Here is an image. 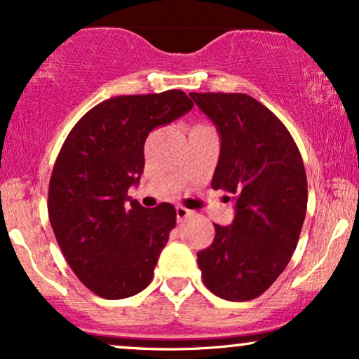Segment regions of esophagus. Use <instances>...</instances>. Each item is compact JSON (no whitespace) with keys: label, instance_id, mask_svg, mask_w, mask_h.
Wrapping results in <instances>:
<instances>
[{"label":"esophagus","instance_id":"esophagus-1","mask_svg":"<svg viewBox=\"0 0 359 359\" xmlns=\"http://www.w3.org/2000/svg\"><path fill=\"white\" fill-rule=\"evenodd\" d=\"M175 212H177V222H184L185 218L192 217V215H194L192 210L185 208V207H182V205H179V207L175 208Z\"/></svg>","mask_w":359,"mask_h":359}]
</instances>
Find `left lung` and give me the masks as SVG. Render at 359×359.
<instances>
[{
    "label": "left lung",
    "mask_w": 359,
    "mask_h": 359,
    "mask_svg": "<svg viewBox=\"0 0 359 359\" xmlns=\"http://www.w3.org/2000/svg\"><path fill=\"white\" fill-rule=\"evenodd\" d=\"M190 97L222 137L212 187L236 202L233 224H215L197 262L208 290L245 302L271 287L297 246L309 198L304 161L283 121L250 95Z\"/></svg>",
    "instance_id": "1"
}]
</instances>
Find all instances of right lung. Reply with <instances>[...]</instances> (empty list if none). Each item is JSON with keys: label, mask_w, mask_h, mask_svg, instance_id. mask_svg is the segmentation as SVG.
Returning a JSON list of instances; mask_svg holds the SVG:
<instances>
[{"label": "right lung", "mask_w": 359, "mask_h": 359, "mask_svg": "<svg viewBox=\"0 0 359 359\" xmlns=\"http://www.w3.org/2000/svg\"><path fill=\"white\" fill-rule=\"evenodd\" d=\"M182 90L123 95L93 107L72 128L52 170L49 219L70 269L103 299L146 289L175 226V208L127 203L144 169L152 130L190 111Z\"/></svg>", "instance_id": "1"}]
</instances>
